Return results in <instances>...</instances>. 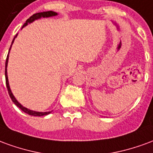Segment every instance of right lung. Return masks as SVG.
Instances as JSON below:
<instances>
[{
  "label": "right lung",
  "mask_w": 153,
  "mask_h": 153,
  "mask_svg": "<svg viewBox=\"0 0 153 153\" xmlns=\"http://www.w3.org/2000/svg\"><path fill=\"white\" fill-rule=\"evenodd\" d=\"M57 15L56 13L54 11H47V12H41V13H36V14L33 15L31 17H29V19H28L26 20L25 24L24 25V26H23L22 28H24L25 26H26V25H28V24H29V23H32L33 21H34L35 19H40L42 18V17H50V16H54V15ZM16 36H17V34L15 36V38H14L13 41H12V43L14 42V40H15V38H16ZM10 47H11V46H10ZM8 57H9V53H8V56H7V58H6V61H5V83H6V88H7V90H8L9 95H10V97L12 102L15 103V105L18 106L19 108H20L24 112L27 113V114H28V115H33V116H43V115H48L49 113H51V111H48V112H38V111H31V110L25 108V107H24V106H22L20 103L18 102V101L15 99V97L13 96L11 91H10V85H9L8 76H7V70H6L7 64H8Z\"/></svg>",
  "instance_id": "add662e5"
}]
</instances>
